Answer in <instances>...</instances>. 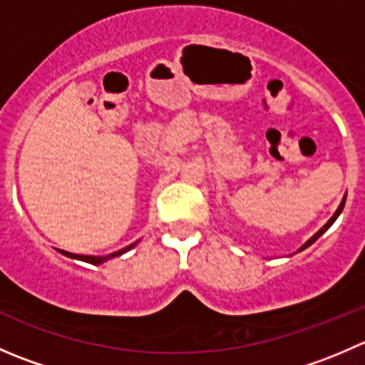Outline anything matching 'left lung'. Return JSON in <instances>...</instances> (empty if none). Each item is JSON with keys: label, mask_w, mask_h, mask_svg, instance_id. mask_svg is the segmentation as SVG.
Masks as SVG:
<instances>
[{"label": "left lung", "mask_w": 365, "mask_h": 365, "mask_svg": "<svg viewBox=\"0 0 365 365\" xmlns=\"http://www.w3.org/2000/svg\"><path fill=\"white\" fill-rule=\"evenodd\" d=\"M344 203H346V194H344V197H342V201H341L339 208H337V210H336V213H334V215H332V217H330V219H329V220H327V224H325V226H323V227H322V230H318V231H316V233H314V235H312V237H311V238H309V240H307V242H305V244H304V245H302V247H300V249H298V251H297V252L304 251V249H307V247H309V245H312V244H314V242H316V240H318V238H319V237H322V235H323V233H325V231H327V230H329V227H330V226H332V224H334V222H336V220H337V217H339V215H341L342 208H344Z\"/></svg>", "instance_id": "obj_1"}]
</instances>
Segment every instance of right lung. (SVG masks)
<instances>
[{"label": "right lung", "mask_w": 365, "mask_h": 365, "mask_svg": "<svg viewBox=\"0 0 365 365\" xmlns=\"http://www.w3.org/2000/svg\"><path fill=\"white\" fill-rule=\"evenodd\" d=\"M138 242H134V244H130V245H127V247L120 249V251L108 254V256H84V254H72V252H67V251H61V249H58V251L63 254V256L72 257V259L86 261V263H91V264H102V263H106V261H108V259H113V257H118V256H121V254L128 252V251H130V249H134L135 245H138Z\"/></svg>", "instance_id": "add662e5"}]
</instances>
